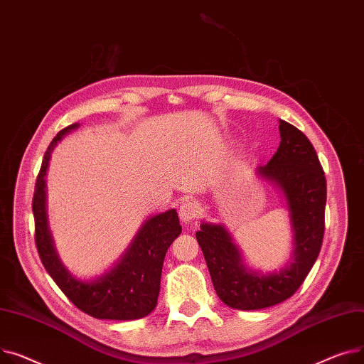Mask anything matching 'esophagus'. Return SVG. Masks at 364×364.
I'll list each match as a JSON object with an SVG mask.
<instances>
[{"instance_id":"1","label":"esophagus","mask_w":364,"mask_h":364,"mask_svg":"<svg viewBox=\"0 0 364 364\" xmlns=\"http://www.w3.org/2000/svg\"><path fill=\"white\" fill-rule=\"evenodd\" d=\"M198 215V210H197V204L192 203V201H185L181 207H179V219L183 223L192 222Z\"/></svg>"}]
</instances>
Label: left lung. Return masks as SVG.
Returning <instances> with one entry per match:
<instances>
[{
    "label": "left lung",
    "instance_id": "1",
    "mask_svg": "<svg viewBox=\"0 0 364 364\" xmlns=\"http://www.w3.org/2000/svg\"><path fill=\"white\" fill-rule=\"evenodd\" d=\"M281 144L270 161L255 168L281 192L291 225L292 254L279 270L251 269L223 223L201 222L196 233L220 300L237 310H260L295 294L311 270L325 233L326 179L314 146L279 119Z\"/></svg>",
    "mask_w": 364,
    "mask_h": 364
}]
</instances>
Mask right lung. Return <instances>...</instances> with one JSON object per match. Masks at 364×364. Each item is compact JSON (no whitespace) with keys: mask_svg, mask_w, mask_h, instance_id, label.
<instances>
[{"mask_svg":"<svg viewBox=\"0 0 364 364\" xmlns=\"http://www.w3.org/2000/svg\"><path fill=\"white\" fill-rule=\"evenodd\" d=\"M79 126L73 123L60 131L42 160L32 203L39 257L53 281L83 313L105 320L142 318L157 306L164 255L182 232L178 213L170 208L149 216L119 260L104 273L92 279L75 276L60 260L48 226L46 176L54 148Z\"/></svg>","mask_w":364,"mask_h":364,"instance_id":"add662e5","label":"right lung"}]
</instances>
